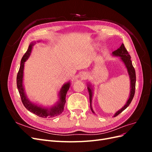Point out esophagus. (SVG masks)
<instances>
[{
  "mask_svg": "<svg viewBox=\"0 0 152 152\" xmlns=\"http://www.w3.org/2000/svg\"><path fill=\"white\" fill-rule=\"evenodd\" d=\"M87 76H88V75H87V73L86 72H83L80 74V77L82 79H86Z\"/></svg>",
  "mask_w": 152,
  "mask_h": 152,
  "instance_id": "34e87169",
  "label": "esophagus"
}]
</instances>
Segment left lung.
Segmentation results:
<instances>
[{
  "label": "left lung",
  "instance_id": "1",
  "mask_svg": "<svg viewBox=\"0 0 152 152\" xmlns=\"http://www.w3.org/2000/svg\"><path fill=\"white\" fill-rule=\"evenodd\" d=\"M113 56H119L121 58V60L123 61V63L125 64V65L127 68V72L129 73V75L130 77V80H131V92H130V96L129 98V99L127 100V102L126 104L124 106V107L120 110L117 111L114 115V117L117 116L118 115L120 114L122 112H123L124 110L127 108V107H129V105L131 103L132 100L134 98V93H135V87H136V72L134 68L133 67L132 61L131 60V56L128 53L127 49H126L125 46H124V44H122L121 46L117 49L116 50H115L112 53ZM87 89H88L89 91V101H90V107L91 111L93 112V113H94L93 108H92L91 107V103H92V96H93V89L91 87V85H89L88 87H87Z\"/></svg>",
  "mask_w": 152,
  "mask_h": 152
}]
</instances>
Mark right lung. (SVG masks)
Listing matches in <instances>:
<instances>
[{"label": "right lung", "mask_w": 152, "mask_h": 152, "mask_svg": "<svg viewBox=\"0 0 152 152\" xmlns=\"http://www.w3.org/2000/svg\"><path fill=\"white\" fill-rule=\"evenodd\" d=\"M35 42H31L28 46V49H27L26 52L23 56L21 60L20 67L19 69V71L18 72L17 78H16V82H17V87L18 91L20 95V97L21 99V102L25 106V107L29 110L31 113L35 114L40 117L43 118H50V117H54L60 115L64 110V107H65V104L66 103V95L67 93V91L70 87V83L68 82V83L64 84L59 91V102L53 106V107L50 108H45L40 107H38L34 103H32L30 100L26 98V96L25 94L23 85V70H24V64L25 62L27 60L30 56V55L31 52L32 47L35 45Z\"/></svg>", "instance_id": "1"}]
</instances>
